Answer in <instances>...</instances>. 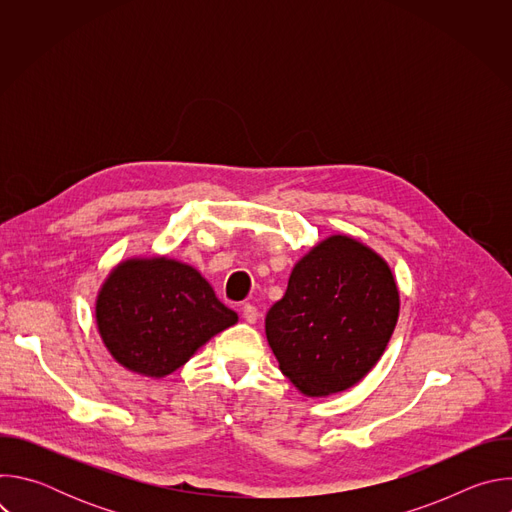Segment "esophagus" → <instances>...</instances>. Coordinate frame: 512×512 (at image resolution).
<instances>
[{
  "instance_id": "1",
  "label": "esophagus",
  "mask_w": 512,
  "mask_h": 512,
  "mask_svg": "<svg viewBox=\"0 0 512 512\" xmlns=\"http://www.w3.org/2000/svg\"><path fill=\"white\" fill-rule=\"evenodd\" d=\"M241 314H243L245 322H249V324H255L257 318H259V312H257V308L253 304H243L241 306Z\"/></svg>"
}]
</instances>
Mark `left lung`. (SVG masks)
Instances as JSON below:
<instances>
[{"mask_svg":"<svg viewBox=\"0 0 512 512\" xmlns=\"http://www.w3.org/2000/svg\"><path fill=\"white\" fill-rule=\"evenodd\" d=\"M399 318L387 261L346 235H332L294 267L285 296L265 316L281 373L308 397L356 385L383 356Z\"/></svg>","mask_w":512,"mask_h":512,"instance_id":"1","label":"left lung"}]
</instances>
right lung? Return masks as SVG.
<instances>
[{
    "mask_svg": "<svg viewBox=\"0 0 512 512\" xmlns=\"http://www.w3.org/2000/svg\"><path fill=\"white\" fill-rule=\"evenodd\" d=\"M95 318L121 367L152 379L180 369L239 320L194 267L170 257L121 261L99 291Z\"/></svg>",
    "mask_w": 512,
    "mask_h": 512,
    "instance_id": "right-lung-1",
    "label": "right lung"
}]
</instances>
